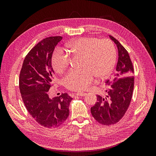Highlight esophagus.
Returning <instances> with one entry per match:
<instances>
[{
	"label": "esophagus",
	"instance_id": "esophagus-1",
	"mask_svg": "<svg viewBox=\"0 0 156 156\" xmlns=\"http://www.w3.org/2000/svg\"><path fill=\"white\" fill-rule=\"evenodd\" d=\"M75 95L79 96H84L87 95V93H84V92H77L75 94Z\"/></svg>",
	"mask_w": 156,
	"mask_h": 156
}]
</instances>
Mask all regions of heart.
<instances>
[{
    "instance_id": "b5f03b06",
    "label": "heart",
    "mask_w": 156,
    "mask_h": 156,
    "mask_svg": "<svg viewBox=\"0 0 156 156\" xmlns=\"http://www.w3.org/2000/svg\"><path fill=\"white\" fill-rule=\"evenodd\" d=\"M69 53L73 56L83 57L82 71L71 72L63 79L65 87L71 90L83 91L94 82V76L108 77L115 67L116 51L112 42L108 39L81 37L69 44ZM52 64L56 73H63L71 64L69 56L57 48L52 56Z\"/></svg>"
}]
</instances>
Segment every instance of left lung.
Instances as JSON below:
<instances>
[{
    "instance_id": "left-lung-1",
    "label": "left lung",
    "mask_w": 156,
    "mask_h": 156,
    "mask_svg": "<svg viewBox=\"0 0 156 156\" xmlns=\"http://www.w3.org/2000/svg\"><path fill=\"white\" fill-rule=\"evenodd\" d=\"M119 52L116 74L112 80L105 81V96L98 95L97 101L91 107V113L96 121L105 126L113 125L120 121L129 107L134 87L133 67L128 52L114 37Z\"/></svg>"
}]
</instances>
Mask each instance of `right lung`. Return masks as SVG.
<instances>
[{
  "mask_svg": "<svg viewBox=\"0 0 156 156\" xmlns=\"http://www.w3.org/2000/svg\"><path fill=\"white\" fill-rule=\"evenodd\" d=\"M62 39L51 36L40 41L25 56L20 75V90L27 111L37 123L48 128L64 123L72 100L67 93L53 98L49 96L55 79L52 55Z\"/></svg>",
  "mask_w": 156,
  "mask_h": 156,
  "instance_id": "add662e5",
  "label": "right lung"
}]
</instances>
